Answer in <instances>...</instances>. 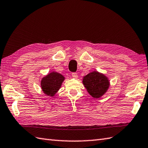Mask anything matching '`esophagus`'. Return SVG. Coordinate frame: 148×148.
I'll return each instance as SVG.
<instances>
[{"label":"esophagus","mask_w":148,"mask_h":148,"mask_svg":"<svg viewBox=\"0 0 148 148\" xmlns=\"http://www.w3.org/2000/svg\"><path fill=\"white\" fill-rule=\"evenodd\" d=\"M71 75H72V77H73V78H78V75L76 73H72Z\"/></svg>","instance_id":"obj_1"}]
</instances>
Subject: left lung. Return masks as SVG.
Instances as JSON below:
<instances>
[{
    "label": "left lung",
    "mask_w": 148,
    "mask_h": 148,
    "mask_svg": "<svg viewBox=\"0 0 148 148\" xmlns=\"http://www.w3.org/2000/svg\"><path fill=\"white\" fill-rule=\"evenodd\" d=\"M82 83L88 94L96 99L104 96L110 87L109 78L104 73L96 70L84 76Z\"/></svg>",
    "instance_id": "obj_1"
}]
</instances>
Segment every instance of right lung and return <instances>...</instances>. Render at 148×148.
I'll return each mask as SVG.
<instances>
[{"label":"right lung","instance_id":"obj_1","mask_svg":"<svg viewBox=\"0 0 148 148\" xmlns=\"http://www.w3.org/2000/svg\"><path fill=\"white\" fill-rule=\"evenodd\" d=\"M65 80L63 75L56 71H51L41 78L40 87L45 96L53 97L55 96L62 84Z\"/></svg>","mask_w":148,"mask_h":148}]
</instances>
